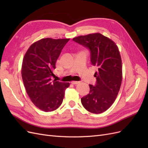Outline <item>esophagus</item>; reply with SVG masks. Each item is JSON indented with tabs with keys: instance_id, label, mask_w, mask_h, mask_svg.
Masks as SVG:
<instances>
[{
	"instance_id": "34e87169",
	"label": "esophagus",
	"mask_w": 148,
	"mask_h": 148,
	"mask_svg": "<svg viewBox=\"0 0 148 148\" xmlns=\"http://www.w3.org/2000/svg\"><path fill=\"white\" fill-rule=\"evenodd\" d=\"M71 84H78L79 83V82H76V81H72L71 82Z\"/></svg>"
}]
</instances>
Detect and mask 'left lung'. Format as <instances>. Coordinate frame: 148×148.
<instances>
[{"mask_svg":"<svg viewBox=\"0 0 148 148\" xmlns=\"http://www.w3.org/2000/svg\"><path fill=\"white\" fill-rule=\"evenodd\" d=\"M74 41L88 47L91 61L97 66L95 86L89 84V92L81 99L88 111L101 114L114 102L122 80V59L119 48L112 40L101 33H92L74 38Z\"/></svg>","mask_w":148,"mask_h":148,"instance_id":"left-lung-1","label":"left lung"}]
</instances>
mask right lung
<instances>
[{"label": "right lung", "mask_w": 148, "mask_h": 148, "mask_svg": "<svg viewBox=\"0 0 148 148\" xmlns=\"http://www.w3.org/2000/svg\"><path fill=\"white\" fill-rule=\"evenodd\" d=\"M70 40L43 38L31 44L21 66V77L26 92L38 109L52 112L63 101L69 83L52 82L53 70L62 49Z\"/></svg>", "instance_id": "obj_1"}]
</instances>
